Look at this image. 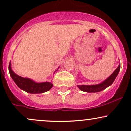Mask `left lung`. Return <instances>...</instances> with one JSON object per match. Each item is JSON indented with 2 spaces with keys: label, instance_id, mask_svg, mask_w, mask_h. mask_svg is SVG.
<instances>
[{
  "label": "left lung",
  "instance_id": "8db88e82",
  "mask_svg": "<svg viewBox=\"0 0 131 131\" xmlns=\"http://www.w3.org/2000/svg\"><path fill=\"white\" fill-rule=\"evenodd\" d=\"M120 68H121V64H119L118 68L114 71L113 73L101 83L95 85H78V88L81 91L85 92H98L103 91L112 84L116 76H118Z\"/></svg>",
  "mask_w": 131,
  "mask_h": 131
}]
</instances>
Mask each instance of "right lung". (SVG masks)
I'll return each mask as SVG.
<instances>
[{
    "mask_svg": "<svg viewBox=\"0 0 131 131\" xmlns=\"http://www.w3.org/2000/svg\"><path fill=\"white\" fill-rule=\"evenodd\" d=\"M8 71L10 76L19 88L23 91L31 94H41L49 91L53 87L51 82H38L27 78H23L13 72L11 67V61L8 66Z\"/></svg>",
    "mask_w": 131,
    "mask_h": 131,
    "instance_id": "add662e5",
    "label": "right lung"
}]
</instances>
